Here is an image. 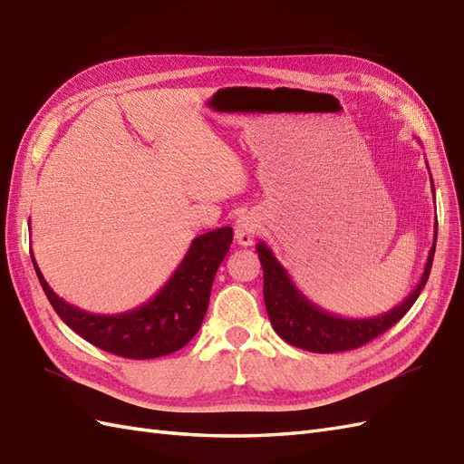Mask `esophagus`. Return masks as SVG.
<instances>
[{"mask_svg":"<svg viewBox=\"0 0 464 464\" xmlns=\"http://www.w3.org/2000/svg\"><path fill=\"white\" fill-rule=\"evenodd\" d=\"M258 233V219L253 213H246L235 221V241L241 246H251Z\"/></svg>","mask_w":464,"mask_h":464,"instance_id":"1","label":"esophagus"}]
</instances>
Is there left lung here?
Listing matches in <instances>:
<instances>
[{
    "mask_svg": "<svg viewBox=\"0 0 464 464\" xmlns=\"http://www.w3.org/2000/svg\"><path fill=\"white\" fill-rule=\"evenodd\" d=\"M427 169H430V166H427ZM431 188H433V180H431ZM435 229H437V221H435ZM435 243H437V231L433 235V246L430 251V256H427L421 280L408 298L382 315L364 317V319L339 317L335 314L322 310V307H317L298 290V286L292 282L286 268H284L276 260V256L272 255L268 245L258 243L256 251L265 272V288H263L265 305H266L272 327H275L276 334L284 341L290 343V345L300 347L310 353H341V351H351V349L366 345L368 341L382 335L386 329L398 324L400 319L410 312V307L415 304V300H418V295L421 294L427 278H430L433 255H435Z\"/></svg>",
    "mask_w": 464,
    "mask_h": 464,
    "instance_id": "1",
    "label": "left lung"
}]
</instances>
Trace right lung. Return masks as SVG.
<instances>
[{"label":"right lung","mask_w":464,"mask_h":464,"mask_svg":"<svg viewBox=\"0 0 464 464\" xmlns=\"http://www.w3.org/2000/svg\"><path fill=\"white\" fill-rule=\"evenodd\" d=\"M233 243V229L221 227L196 237L184 260L152 300L135 310L98 315L58 298L34 263L41 286L63 322L102 351L125 359H157L188 345L204 322L211 284Z\"/></svg>","instance_id":"right-lung-1"}]
</instances>
